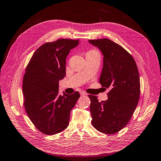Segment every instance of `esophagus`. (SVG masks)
Returning <instances> with one entry per match:
<instances>
[{"instance_id":"obj_1","label":"esophagus","mask_w":161,"mask_h":161,"mask_svg":"<svg viewBox=\"0 0 161 161\" xmlns=\"http://www.w3.org/2000/svg\"><path fill=\"white\" fill-rule=\"evenodd\" d=\"M80 94H81V96H86L87 95V94L86 93V92H80Z\"/></svg>"}]
</instances>
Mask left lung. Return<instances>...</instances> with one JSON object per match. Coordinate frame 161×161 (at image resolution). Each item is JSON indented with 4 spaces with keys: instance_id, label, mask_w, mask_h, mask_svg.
Returning <instances> with one entry per match:
<instances>
[{
    "instance_id": "left-lung-1",
    "label": "left lung",
    "mask_w": 161,
    "mask_h": 161,
    "mask_svg": "<svg viewBox=\"0 0 161 161\" xmlns=\"http://www.w3.org/2000/svg\"><path fill=\"white\" fill-rule=\"evenodd\" d=\"M103 54V67L99 82L110 88L108 100L98 102L89 95L92 124L106 134H115L130 121L138 103L140 75L134 58L121 46L108 38L90 40Z\"/></svg>"
}]
</instances>
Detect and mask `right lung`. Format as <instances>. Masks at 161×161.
I'll return each instance as SVG.
<instances>
[{
  "mask_svg": "<svg viewBox=\"0 0 161 161\" xmlns=\"http://www.w3.org/2000/svg\"><path fill=\"white\" fill-rule=\"evenodd\" d=\"M79 40L59 39L47 42L36 50L23 80L25 111L44 134L54 135L65 130L70 113L80 93L58 95V83L66 74V58Z\"/></svg>",
  "mask_w": 161,
  "mask_h": 161,
  "instance_id": "add662e5",
  "label": "right lung"
}]
</instances>
